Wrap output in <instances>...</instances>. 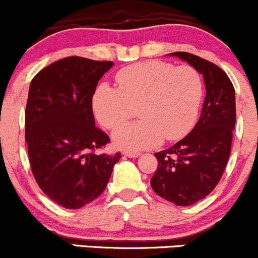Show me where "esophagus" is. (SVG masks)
Instances as JSON below:
<instances>
[{
	"mask_svg": "<svg viewBox=\"0 0 258 258\" xmlns=\"http://www.w3.org/2000/svg\"><path fill=\"white\" fill-rule=\"evenodd\" d=\"M124 155H125L126 157H130V159H137V157H139L140 156V154L139 152H128V151H125L124 152Z\"/></svg>",
	"mask_w": 258,
	"mask_h": 258,
	"instance_id": "34e87169",
	"label": "esophagus"
}]
</instances>
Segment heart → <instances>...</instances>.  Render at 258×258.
I'll return each mask as SVG.
<instances>
[{
  "instance_id": "heart-1",
  "label": "heart",
  "mask_w": 258,
  "mask_h": 258,
  "mask_svg": "<svg viewBox=\"0 0 258 258\" xmlns=\"http://www.w3.org/2000/svg\"><path fill=\"white\" fill-rule=\"evenodd\" d=\"M117 84L118 88L108 84L97 86L92 108L97 120L108 129L125 122L138 108L140 121L118 126L113 133L119 149L135 152L154 148L162 139H179L195 124L203 81L192 66L174 68L162 61L135 63L119 71Z\"/></svg>"
}]
</instances>
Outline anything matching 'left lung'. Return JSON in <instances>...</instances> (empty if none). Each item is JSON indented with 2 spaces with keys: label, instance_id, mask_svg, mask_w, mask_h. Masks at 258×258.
<instances>
[{
  "label": "left lung",
  "instance_id": "obj_1",
  "mask_svg": "<svg viewBox=\"0 0 258 258\" xmlns=\"http://www.w3.org/2000/svg\"><path fill=\"white\" fill-rule=\"evenodd\" d=\"M203 76L206 98L195 128L171 148L156 152L157 170L150 183L156 195L176 206L197 203L220 181L231 150L236 121L235 90L228 75L189 52H171Z\"/></svg>",
  "mask_w": 258,
  "mask_h": 258
}]
</instances>
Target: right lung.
<instances>
[{"label":"right lung","instance_id":"1","mask_svg":"<svg viewBox=\"0 0 258 258\" xmlns=\"http://www.w3.org/2000/svg\"><path fill=\"white\" fill-rule=\"evenodd\" d=\"M112 66L70 56L44 68L30 82L26 107L30 167L40 189L68 209L95 201L120 159L119 152H93L109 143L95 124L92 97Z\"/></svg>","mask_w":258,"mask_h":258}]
</instances>
